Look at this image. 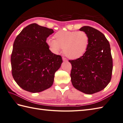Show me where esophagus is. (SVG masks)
Returning <instances> with one entry per match:
<instances>
[{
    "instance_id": "1",
    "label": "esophagus",
    "mask_w": 123,
    "mask_h": 123,
    "mask_svg": "<svg viewBox=\"0 0 123 123\" xmlns=\"http://www.w3.org/2000/svg\"><path fill=\"white\" fill-rule=\"evenodd\" d=\"M62 59H63V60L64 61H68V60H67L66 58H65V57H63V58H62Z\"/></svg>"
}]
</instances>
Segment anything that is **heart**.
Returning a JSON list of instances; mask_svg holds the SVG:
<instances>
[{"mask_svg": "<svg viewBox=\"0 0 123 123\" xmlns=\"http://www.w3.org/2000/svg\"><path fill=\"white\" fill-rule=\"evenodd\" d=\"M49 38L46 43L53 53L57 54L63 48L64 54L70 59H76L85 53L88 45L89 37L84 31L60 30Z\"/></svg>", "mask_w": 123, "mask_h": 123, "instance_id": "b5f03b06", "label": "heart"}]
</instances>
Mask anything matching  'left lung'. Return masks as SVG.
Instances as JSON below:
<instances>
[{
  "label": "left lung",
  "instance_id": "8db88e82",
  "mask_svg": "<svg viewBox=\"0 0 123 123\" xmlns=\"http://www.w3.org/2000/svg\"><path fill=\"white\" fill-rule=\"evenodd\" d=\"M79 30L87 33L89 43L83 56L69 60L72 66L71 80L77 90L92 94L103 90L111 80V49L108 40L100 31L89 26H84Z\"/></svg>",
  "mask_w": 123,
  "mask_h": 123
}]
</instances>
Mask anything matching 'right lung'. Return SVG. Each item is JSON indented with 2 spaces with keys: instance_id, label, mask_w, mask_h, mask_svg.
<instances>
[{
  "instance_id": "add662e5",
  "label": "right lung",
  "mask_w": 123,
  "mask_h": 123,
  "mask_svg": "<svg viewBox=\"0 0 123 123\" xmlns=\"http://www.w3.org/2000/svg\"><path fill=\"white\" fill-rule=\"evenodd\" d=\"M53 30L32 23L17 36L11 61L14 80L23 90L40 92L53 84L54 74L62 63V57L49 49L47 38Z\"/></svg>"
}]
</instances>
